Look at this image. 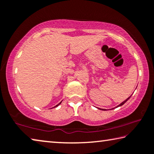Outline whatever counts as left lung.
<instances>
[{
	"label": "left lung",
	"instance_id": "left-lung-1",
	"mask_svg": "<svg viewBox=\"0 0 154 154\" xmlns=\"http://www.w3.org/2000/svg\"><path fill=\"white\" fill-rule=\"evenodd\" d=\"M132 96V95H131ZM131 96H129V97L127 99H126V100H125L124 101H123V102H122L121 104H119V105H118V106H116V108H117V107H119V106H122V105H124V104L125 103H126L127 102V101L128 100V99L130 98V97H131ZM98 109H100V110H103V111H106V109H100V108H98ZM114 108H113V109H113Z\"/></svg>",
	"mask_w": 154,
	"mask_h": 154
}]
</instances>
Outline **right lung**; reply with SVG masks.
<instances>
[{
    "label": "right lung",
    "mask_w": 154,
    "mask_h": 154,
    "mask_svg": "<svg viewBox=\"0 0 154 154\" xmlns=\"http://www.w3.org/2000/svg\"><path fill=\"white\" fill-rule=\"evenodd\" d=\"M61 103H62V102H60V103L59 104H58V105H56L55 106H54V107H53V108H55V107H57V106H58V105H60V104H61Z\"/></svg>",
    "instance_id": "1"
}]
</instances>
